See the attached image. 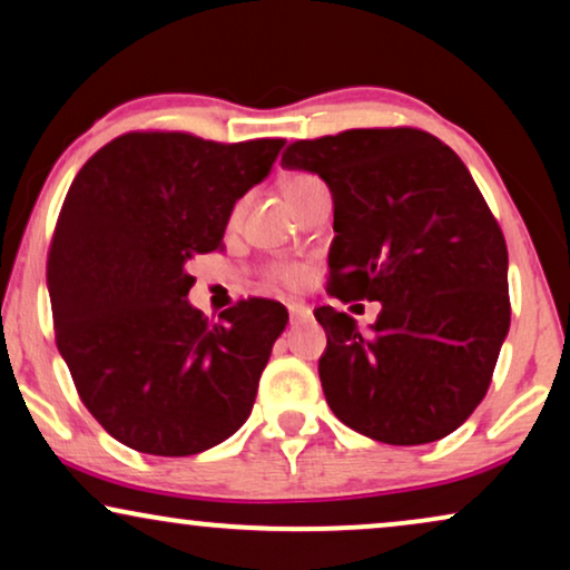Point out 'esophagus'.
Wrapping results in <instances>:
<instances>
[{
	"label": "esophagus",
	"instance_id": "1",
	"mask_svg": "<svg viewBox=\"0 0 570 570\" xmlns=\"http://www.w3.org/2000/svg\"><path fill=\"white\" fill-rule=\"evenodd\" d=\"M287 314H291V324H301L306 322V318L311 316V311L303 306V303H287Z\"/></svg>",
	"mask_w": 570,
	"mask_h": 570
}]
</instances>
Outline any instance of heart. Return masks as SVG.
I'll list each match as a JSON object with an SVG mask.
<instances>
[{
	"mask_svg": "<svg viewBox=\"0 0 570 570\" xmlns=\"http://www.w3.org/2000/svg\"><path fill=\"white\" fill-rule=\"evenodd\" d=\"M314 184H318V178L311 176V174H303V170H295V174L283 178V189H285L287 199H291V202L298 197L301 191H306L308 186H314ZM269 277L279 285L295 287L303 279V267H295V264H279V267L269 272Z\"/></svg>",
	"mask_w": 570,
	"mask_h": 570,
	"instance_id": "heart-1",
	"label": "heart"
}]
</instances>
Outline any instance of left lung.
Instances as JSON below:
<instances>
[{"instance_id": "1", "label": "left lung", "mask_w": 570, "mask_h": 570, "mask_svg": "<svg viewBox=\"0 0 570 570\" xmlns=\"http://www.w3.org/2000/svg\"><path fill=\"white\" fill-rule=\"evenodd\" d=\"M283 168L316 174L332 191L326 291L381 303L368 332L332 306L314 311L332 412L392 446L456 431L485 396L511 324L505 238L470 170L410 127L301 139Z\"/></svg>"}]
</instances>
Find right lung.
Segmentation results:
<instances>
[{"label":"right lung","mask_w":570,"mask_h":570,"mask_svg":"<svg viewBox=\"0 0 570 570\" xmlns=\"http://www.w3.org/2000/svg\"><path fill=\"white\" fill-rule=\"evenodd\" d=\"M283 145L129 131L69 186L46 264L57 347L85 407L124 446L199 454L252 415L287 311L248 298L209 324L186 301V264L223 248L233 205Z\"/></svg>","instance_id":"right-lung-1"}]
</instances>
